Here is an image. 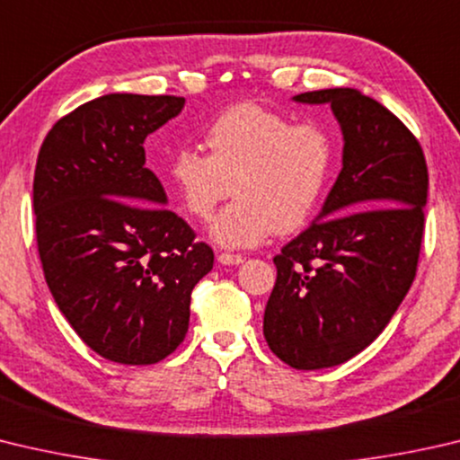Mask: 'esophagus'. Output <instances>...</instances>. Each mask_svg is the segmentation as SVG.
<instances>
[{"label": "esophagus", "mask_w": 460, "mask_h": 460, "mask_svg": "<svg viewBox=\"0 0 460 460\" xmlns=\"http://www.w3.org/2000/svg\"><path fill=\"white\" fill-rule=\"evenodd\" d=\"M217 261H219L221 265H241L245 261V257L235 255V253H221L219 257H217Z\"/></svg>", "instance_id": "esophagus-1"}]
</instances>
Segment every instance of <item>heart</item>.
<instances>
[{
  "label": "heart",
  "mask_w": 460,
  "mask_h": 460,
  "mask_svg": "<svg viewBox=\"0 0 460 460\" xmlns=\"http://www.w3.org/2000/svg\"><path fill=\"white\" fill-rule=\"evenodd\" d=\"M207 156L174 150L166 182L181 207L207 221L225 197L237 199L217 215L208 237L225 249L263 243L312 219L328 189L333 138L320 122H299L259 104H237L205 130Z\"/></svg>",
  "instance_id": "obj_1"
}]
</instances>
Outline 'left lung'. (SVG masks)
I'll use <instances>...</instances> for the list:
<instances>
[{"mask_svg":"<svg viewBox=\"0 0 460 460\" xmlns=\"http://www.w3.org/2000/svg\"><path fill=\"white\" fill-rule=\"evenodd\" d=\"M291 100L330 104L344 148L320 215L273 259L263 336L291 368L322 370L368 348L411 289L429 171L412 132L364 92L328 88Z\"/></svg>","mask_w":460,"mask_h":460,"instance_id":"obj_1","label":"left lung"}]
</instances>
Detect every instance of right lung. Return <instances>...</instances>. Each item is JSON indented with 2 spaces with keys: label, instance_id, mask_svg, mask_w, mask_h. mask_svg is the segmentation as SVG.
I'll return each instance as SVG.
<instances>
[{
  "label": "right lung",
  "instance_id": "right-lung-1",
  "mask_svg": "<svg viewBox=\"0 0 460 460\" xmlns=\"http://www.w3.org/2000/svg\"><path fill=\"white\" fill-rule=\"evenodd\" d=\"M185 98L106 94L58 120L33 177L38 252L60 312L106 360L155 364L185 340L213 252L164 208L145 140ZM149 207L146 208V205Z\"/></svg>",
  "mask_w": 460,
  "mask_h": 460
}]
</instances>
